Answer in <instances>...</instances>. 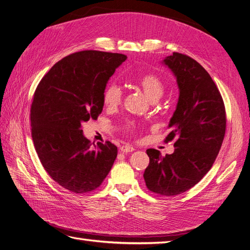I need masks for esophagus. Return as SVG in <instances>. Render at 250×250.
I'll return each mask as SVG.
<instances>
[{"label":"esophagus","mask_w":250,"mask_h":250,"mask_svg":"<svg viewBox=\"0 0 250 250\" xmlns=\"http://www.w3.org/2000/svg\"><path fill=\"white\" fill-rule=\"evenodd\" d=\"M121 151H122L123 153H128V152H132V151H134V148L131 147V146H128V145H124L120 148Z\"/></svg>","instance_id":"obj_1"}]
</instances>
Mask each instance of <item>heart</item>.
<instances>
[{
    "mask_svg": "<svg viewBox=\"0 0 250 250\" xmlns=\"http://www.w3.org/2000/svg\"><path fill=\"white\" fill-rule=\"evenodd\" d=\"M138 85L146 95L150 101H157L161 99L165 92L164 81L152 73H145L141 75L138 79ZM123 92L120 85L116 83H110L104 89L103 103L107 107H117L122 101Z\"/></svg>",
    "mask_w": 250,
    "mask_h": 250,
    "instance_id": "obj_1",
    "label": "heart"
}]
</instances>
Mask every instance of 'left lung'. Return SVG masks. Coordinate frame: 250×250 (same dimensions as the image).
<instances>
[{
	"label": "left lung",
	"mask_w": 250,
	"mask_h": 250,
	"mask_svg": "<svg viewBox=\"0 0 250 250\" xmlns=\"http://www.w3.org/2000/svg\"><path fill=\"white\" fill-rule=\"evenodd\" d=\"M164 63L175 75L179 87L171 131L165 140H175V149L166 156L148 149L150 162L144 179L154 194L175 196L190 190L210 170L224 140L226 113L215 82L195 59L174 52Z\"/></svg>",
	"instance_id": "obj_1"
}]
</instances>
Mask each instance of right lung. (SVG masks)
<instances>
[{"label":"right lung","instance_id":"right-lung-1","mask_svg":"<svg viewBox=\"0 0 250 250\" xmlns=\"http://www.w3.org/2000/svg\"><path fill=\"white\" fill-rule=\"evenodd\" d=\"M127 56L86 50L59 60L37 85L30 110L34 147L53 180L73 193L99 188L115 162L118 148L92 145L81 124L103 109L106 83Z\"/></svg>","mask_w":250,"mask_h":250}]
</instances>
